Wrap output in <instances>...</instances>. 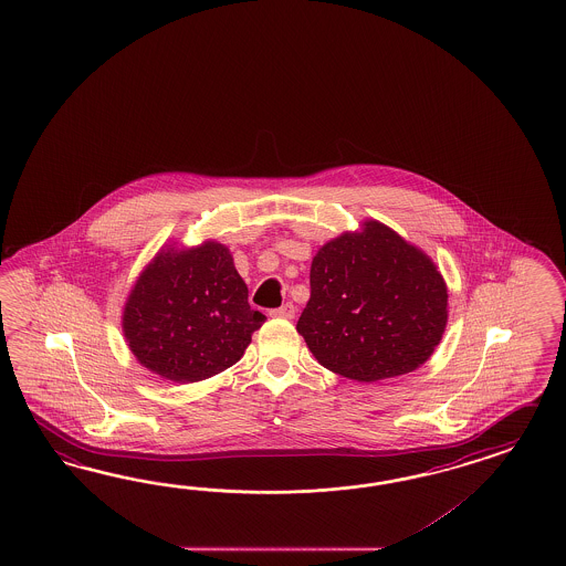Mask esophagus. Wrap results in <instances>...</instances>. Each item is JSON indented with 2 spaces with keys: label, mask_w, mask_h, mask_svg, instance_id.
Wrapping results in <instances>:
<instances>
[{
  "label": "esophagus",
  "mask_w": 566,
  "mask_h": 566,
  "mask_svg": "<svg viewBox=\"0 0 566 566\" xmlns=\"http://www.w3.org/2000/svg\"><path fill=\"white\" fill-rule=\"evenodd\" d=\"M294 313H296V306L292 305V303H286V305H282L280 308H272L270 311L272 317H280V319H292Z\"/></svg>",
  "instance_id": "esophagus-1"
}]
</instances>
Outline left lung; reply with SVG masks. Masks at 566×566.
<instances>
[{
	"instance_id": "left-lung-1",
	"label": "left lung",
	"mask_w": 566,
	"mask_h": 566,
	"mask_svg": "<svg viewBox=\"0 0 566 566\" xmlns=\"http://www.w3.org/2000/svg\"><path fill=\"white\" fill-rule=\"evenodd\" d=\"M444 323L447 289L434 263L394 230L367 222L315 255L296 329L323 367L370 382L420 367Z\"/></svg>"
}]
</instances>
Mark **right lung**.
Listing matches in <instances>:
<instances>
[{"instance_id":"obj_1","label":"right lung","mask_w":566,"mask_h":566,"mask_svg":"<svg viewBox=\"0 0 566 566\" xmlns=\"http://www.w3.org/2000/svg\"><path fill=\"white\" fill-rule=\"evenodd\" d=\"M265 315L229 249L206 243L160 253L139 275L123 311V332L139 363L163 379L196 382L241 360Z\"/></svg>"}]
</instances>
